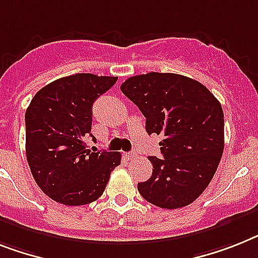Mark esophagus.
<instances>
[{
    "label": "esophagus",
    "mask_w": 258,
    "mask_h": 258,
    "mask_svg": "<svg viewBox=\"0 0 258 258\" xmlns=\"http://www.w3.org/2000/svg\"><path fill=\"white\" fill-rule=\"evenodd\" d=\"M125 158H126L127 161H133V159L136 158V153H125Z\"/></svg>",
    "instance_id": "1"
}]
</instances>
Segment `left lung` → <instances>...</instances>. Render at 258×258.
I'll use <instances>...</instances> for the list:
<instances>
[{"label":"left lung","instance_id":"1","mask_svg":"<svg viewBox=\"0 0 258 258\" xmlns=\"http://www.w3.org/2000/svg\"><path fill=\"white\" fill-rule=\"evenodd\" d=\"M121 92L146 117V132L163 137V158L149 157L152 176L138 183L141 197L166 210L188 206L210 184L223 155L221 104L202 83L178 74L132 76Z\"/></svg>","mask_w":258,"mask_h":258}]
</instances>
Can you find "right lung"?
<instances>
[{
  "instance_id": "1",
  "label": "right lung",
  "mask_w": 258,
  "mask_h": 258,
  "mask_svg": "<svg viewBox=\"0 0 258 258\" xmlns=\"http://www.w3.org/2000/svg\"><path fill=\"white\" fill-rule=\"evenodd\" d=\"M116 76L76 74L50 83L34 96L25 114L26 158L40 190L64 206L97 201L121 163L114 152L91 153L92 105Z\"/></svg>"
}]
</instances>
